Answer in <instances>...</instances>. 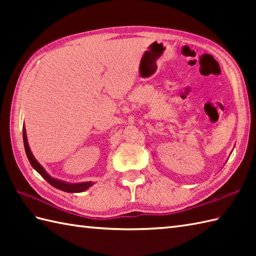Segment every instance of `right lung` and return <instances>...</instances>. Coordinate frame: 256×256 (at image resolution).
<instances>
[{"label":"right lung","mask_w":256,"mask_h":256,"mask_svg":"<svg viewBox=\"0 0 256 256\" xmlns=\"http://www.w3.org/2000/svg\"><path fill=\"white\" fill-rule=\"evenodd\" d=\"M23 140H24V148H25V152H26V155H27V158H28L30 165L35 168V170L38 172V174L47 180V182H50L52 186H54L57 189H60L62 192H84V190L88 189L90 186H92V182H80V184H67V182H64L60 180H57V179H54L52 177H50L48 174L45 172L44 168L40 166V162H38L35 157L32 156V152L30 150V146L28 143H27V138H26V131H25V128H23Z\"/></svg>","instance_id":"1"}]
</instances>
